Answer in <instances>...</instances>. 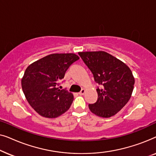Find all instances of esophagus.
Masks as SVG:
<instances>
[{
  "instance_id": "esophagus-1",
  "label": "esophagus",
  "mask_w": 156,
  "mask_h": 156,
  "mask_svg": "<svg viewBox=\"0 0 156 156\" xmlns=\"http://www.w3.org/2000/svg\"><path fill=\"white\" fill-rule=\"evenodd\" d=\"M85 91H86V90H85L84 89H82V90L80 91V92H79V94H80V95H83V94H84Z\"/></svg>"
}]
</instances>
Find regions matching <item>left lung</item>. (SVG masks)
Here are the masks:
<instances>
[{
	"instance_id": "1",
	"label": "left lung",
	"mask_w": 156,
	"mask_h": 156,
	"mask_svg": "<svg viewBox=\"0 0 156 156\" xmlns=\"http://www.w3.org/2000/svg\"><path fill=\"white\" fill-rule=\"evenodd\" d=\"M92 72L97 88L96 103L89 104L93 114L109 118L120 112L131 99L135 79L124 62L104 51L78 52Z\"/></svg>"
}]
</instances>
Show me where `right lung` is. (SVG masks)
Returning <instances> with one entry per match:
<instances>
[{
  "instance_id": "right-lung-1",
  "label": "right lung",
  "mask_w": 156,
  "mask_h": 156,
  "mask_svg": "<svg viewBox=\"0 0 156 156\" xmlns=\"http://www.w3.org/2000/svg\"><path fill=\"white\" fill-rule=\"evenodd\" d=\"M80 57L74 53H55L30 64L21 85L27 102L41 116L57 118L70 108L72 93L59 89V82L69 66Z\"/></svg>"
}]
</instances>
